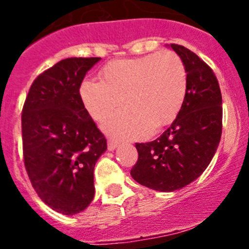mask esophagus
I'll return each mask as SVG.
<instances>
[{"label":"esophagus","instance_id":"obj_1","mask_svg":"<svg viewBox=\"0 0 249 249\" xmlns=\"http://www.w3.org/2000/svg\"><path fill=\"white\" fill-rule=\"evenodd\" d=\"M117 146H118V141L109 138L108 142H107V147H108V151H113V149H116V147H117Z\"/></svg>","mask_w":249,"mask_h":249}]
</instances>
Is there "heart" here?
Returning <instances> with one entry per match:
<instances>
[{"label": "heart", "instance_id": "1", "mask_svg": "<svg viewBox=\"0 0 249 249\" xmlns=\"http://www.w3.org/2000/svg\"><path fill=\"white\" fill-rule=\"evenodd\" d=\"M101 81H83L81 98L89 113L103 122L126 101L128 108L112 116L105 127L118 137H140L168 126L181 111L188 87L181 57L162 51L116 59L101 70Z\"/></svg>", "mask_w": 249, "mask_h": 249}]
</instances>
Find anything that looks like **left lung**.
<instances>
[{"mask_svg":"<svg viewBox=\"0 0 249 249\" xmlns=\"http://www.w3.org/2000/svg\"><path fill=\"white\" fill-rule=\"evenodd\" d=\"M187 70L188 87L181 111L157 140L136 143L131 176L151 190L172 192L190 184L211 163L222 135V94L212 68L181 45L171 43Z\"/></svg>","mask_w":249,"mask_h":249,"instance_id":"obj_1","label":"left lung"}]
</instances>
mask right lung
<instances>
[{
	"mask_svg": "<svg viewBox=\"0 0 249 249\" xmlns=\"http://www.w3.org/2000/svg\"><path fill=\"white\" fill-rule=\"evenodd\" d=\"M100 57H72L37 76L22 108L23 160L32 187L52 210L76 214L94 197V164L107 140L85 108L80 87Z\"/></svg>",
	"mask_w": 249,
	"mask_h": 249,
	"instance_id": "1",
	"label": "right lung"
}]
</instances>
